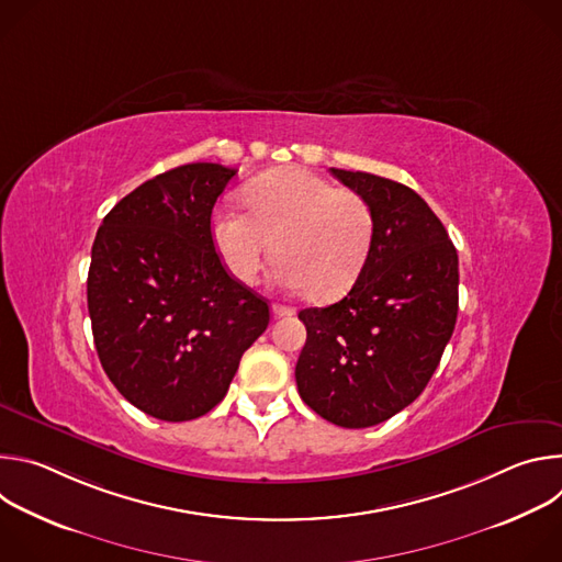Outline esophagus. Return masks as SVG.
<instances>
[{
    "label": "esophagus",
    "mask_w": 562,
    "mask_h": 562,
    "mask_svg": "<svg viewBox=\"0 0 562 562\" xmlns=\"http://www.w3.org/2000/svg\"><path fill=\"white\" fill-rule=\"evenodd\" d=\"M271 311H273L276 317H289V315L295 313V308H293V306H286V304H273Z\"/></svg>",
    "instance_id": "esophagus-1"
}]
</instances>
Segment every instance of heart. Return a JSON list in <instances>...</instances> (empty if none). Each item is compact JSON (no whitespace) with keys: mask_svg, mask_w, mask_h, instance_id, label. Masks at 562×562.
Instances as JSON below:
<instances>
[{"mask_svg":"<svg viewBox=\"0 0 562 562\" xmlns=\"http://www.w3.org/2000/svg\"><path fill=\"white\" fill-rule=\"evenodd\" d=\"M249 213L215 206L211 243L233 280L254 284L271 251L276 278L317 300L347 293L360 278L375 235L364 195L300 167L262 173L245 189Z\"/></svg>","mask_w":562,"mask_h":562,"instance_id":"obj_1","label":"heart"}]
</instances>
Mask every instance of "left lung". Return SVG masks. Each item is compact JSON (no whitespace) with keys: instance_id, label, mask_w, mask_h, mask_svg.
I'll return each mask as SVG.
<instances>
[{"instance_id":"1","label":"left lung","mask_w":562,"mask_h":562,"mask_svg":"<svg viewBox=\"0 0 562 562\" xmlns=\"http://www.w3.org/2000/svg\"><path fill=\"white\" fill-rule=\"evenodd\" d=\"M331 173L367 198L375 235L351 291L297 313L306 342L295 382L317 416L364 429L409 407L431 380L458 317V254L414 189L362 171Z\"/></svg>"}]
</instances>
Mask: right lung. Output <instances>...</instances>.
Instances as JSON below:
<instances>
[{
    "instance_id": "1",
    "label": "right lung",
    "mask_w": 562,
    "mask_h": 562,
    "mask_svg": "<svg viewBox=\"0 0 562 562\" xmlns=\"http://www.w3.org/2000/svg\"><path fill=\"white\" fill-rule=\"evenodd\" d=\"M235 173L211 162L159 173L95 235L87 282L95 349L115 389L157 420L209 414L269 327L267 300L226 273L211 243L215 200Z\"/></svg>"
}]
</instances>
